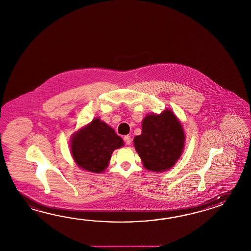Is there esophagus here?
<instances>
[{
    "mask_svg": "<svg viewBox=\"0 0 251 251\" xmlns=\"http://www.w3.org/2000/svg\"><path fill=\"white\" fill-rule=\"evenodd\" d=\"M123 139H124V142H125L127 145H130V144H131V138H130V136L127 135V136H125V137L123 138Z\"/></svg>",
    "mask_w": 251,
    "mask_h": 251,
    "instance_id": "1",
    "label": "esophagus"
}]
</instances>
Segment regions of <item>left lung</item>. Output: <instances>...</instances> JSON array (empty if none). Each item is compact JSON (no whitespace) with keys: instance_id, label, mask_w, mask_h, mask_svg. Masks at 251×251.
I'll return each instance as SVG.
<instances>
[{"instance_id":"left-lung-1","label":"left lung","mask_w":251,"mask_h":251,"mask_svg":"<svg viewBox=\"0 0 251 251\" xmlns=\"http://www.w3.org/2000/svg\"><path fill=\"white\" fill-rule=\"evenodd\" d=\"M134 146L148 170H168L183 152L182 125L170 110L158 115L150 114L142 122V133L134 138Z\"/></svg>"}]
</instances>
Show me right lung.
Here are the masks:
<instances>
[{
  "mask_svg": "<svg viewBox=\"0 0 251 251\" xmlns=\"http://www.w3.org/2000/svg\"><path fill=\"white\" fill-rule=\"evenodd\" d=\"M123 145V139L113 128L95 119L74 136L71 152L79 167L100 173L108 166L113 151Z\"/></svg>",
  "mask_w": 251,
  "mask_h": 251,
  "instance_id": "1",
  "label": "right lung"
}]
</instances>
